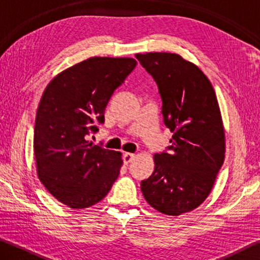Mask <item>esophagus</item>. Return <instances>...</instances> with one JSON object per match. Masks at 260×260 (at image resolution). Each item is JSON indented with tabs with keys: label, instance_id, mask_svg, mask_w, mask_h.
I'll return each instance as SVG.
<instances>
[{
	"label": "esophagus",
	"instance_id": "1",
	"mask_svg": "<svg viewBox=\"0 0 260 260\" xmlns=\"http://www.w3.org/2000/svg\"><path fill=\"white\" fill-rule=\"evenodd\" d=\"M135 158V155L134 153H131V152H126L124 153V156H122V160H124V162L126 165H128L129 162L133 160Z\"/></svg>",
	"mask_w": 260,
	"mask_h": 260
}]
</instances>
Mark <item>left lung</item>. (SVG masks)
I'll use <instances>...</instances> for the list:
<instances>
[{
    "label": "left lung",
    "mask_w": 260,
    "mask_h": 260,
    "mask_svg": "<svg viewBox=\"0 0 260 260\" xmlns=\"http://www.w3.org/2000/svg\"><path fill=\"white\" fill-rule=\"evenodd\" d=\"M156 81L170 152L153 156L155 170L141 182L153 209L167 215L190 212L212 190L225 159V129L214 89L195 64L171 52L136 54Z\"/></svg>",
    "instance_id": "obj_1"
}]
</instances>
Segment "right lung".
Here are the masks:
<instances>
[{"label": "right lung", "instance_id": "1", "mask_svg": "<svg viewBox=\"0 0 260 260\" xmlns=\"http://www.w3.org/2000/svg\"><path fill=\"white\" fill-rule=\"evenodd\" d=\"M136 67L129 57H91L48 83L39 103L33 148L37 172L56 200L72 209L102 201L119 175L121 153L95 146L113 91Z\"/></svg>", "mask_w": 260, "mask_h": 260}]
</instances>
